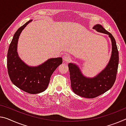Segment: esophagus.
<instances>
[{"label": "esophagus", "instance_id": "esophagus-1", "mask_svg": "<svg viewBox=\"0 0 126 126\" xmlns=\"http://www.w3.org/2000/svg\"><path fill=\"white\" fill-rule=\"evenodd\" d=\"M62 58L63 61L65 62H68L71 59V57L68 54H64L63 55Z\"/></svg>", "mask_w": 126, "mask_h": 126}]
</instances>
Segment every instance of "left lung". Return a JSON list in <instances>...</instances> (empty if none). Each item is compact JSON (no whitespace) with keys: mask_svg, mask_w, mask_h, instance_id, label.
<instances>
[{"mask_svg":"<svg viewBox=\"0 0 126 126\" xmlns=\"http://www.w3.org/2000/svg\"><path fill=\"white\" fill-rule=\"evenodd\" d=\"M93 29L109 35L112 44V52L107 66L93 79L83 76L76 65L68 64L72 89L76 94L86 98H95L111 88L116 79L119 63L118 51L113 35L100 25H96Z\"/></svg>","mask_w":126,"mask_h":126,"instance_id":"left-lung-1","label":"left lung"}]
</instances>
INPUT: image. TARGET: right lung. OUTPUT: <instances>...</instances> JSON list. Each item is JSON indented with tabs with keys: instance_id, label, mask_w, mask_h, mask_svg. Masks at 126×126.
Instances as JSON below:
<instances>
[{
	"instance_id": "add662e5",
	"label": "right lung",
	"mask_w": 126,
	"mask_h": 126,
	"mask_svg": "<svg viewBox=\"0 0 126 126\" xmlns=\"http://www.w3.org/2000/svg\"><path fill=\"white\" fill-rule=\"evenodd\" d=\"M32 20L19 27L13 36L7 54L8 73L11 81L22 90L35 94L47 89L51 76L62 63V58H51L38 67H29L18 55L17 42L22 31Z\"/></svg>"
}]
</instances>
